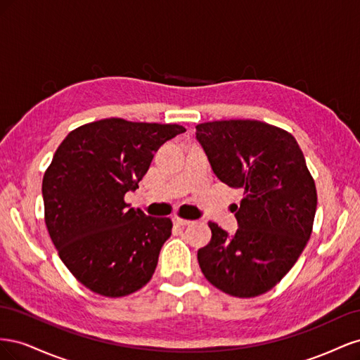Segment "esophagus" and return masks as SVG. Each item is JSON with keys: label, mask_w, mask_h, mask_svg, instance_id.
<instances>
[{"label": "esophagus", "mask_w": 360, "mask_h": 360, "mask_svg": "<svg viewBox=\"0 0 360 360\" xmlns=\"http://www.w3.org/2000/svg\"><path fill=\"white\" fill-rule=\"evenodd\" d=\"M172 221H174V224H177V225H180V226H186V225L192 224V221L184 219V217H180V216H174Z\"/></svg>", "instance_id": "obj_1"}]
</instances>
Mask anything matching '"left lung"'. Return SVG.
<instances>
[{
	"instance_id": "left-lung-1",
	"label": "left lung",
	"mask_w": 360,
	"mask_h": 360,
	"mask_svg": "<svg viewBox=\"0 0 360 360\" xmlns=\"http://www.w3.org/2000/svg\"><path fill=\"white\" fill-rule=\"evenodd\" d=\"M197 139L216 177L245 191L234 236L209 222L212 240L198 250L201 271L230 296H259L288 274L309 240L314 179L294 136L258 120L201 123Z\"/></svg>"
}]
</instances>
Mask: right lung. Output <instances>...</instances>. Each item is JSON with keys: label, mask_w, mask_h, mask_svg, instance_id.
<instances>
[{"label": "right lung", "mask_w": 360, "mask_h": 360, "mask_svg": "<svg viewBox=\"0 0 360 360\" xmlns=\"http://www.w3.org/2000/svg\"><path fill=\"white\" fill-rule=\"evenodd\" d=\"M186 129L179 124L105 118L63 139L41 183L45 224L70 274L93 292L123 297L155 274L169 236V217L129 209L162 144Z\"/></svg>", "instance_id": "right-lung-1"}]
</instances>
